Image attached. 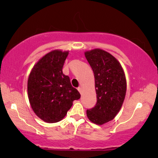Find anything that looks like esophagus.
<instances>
[{
    "mask_svg": "<svg viewBox=\"0 0 158 158\" xmlns=\"http://www.w3.org/2000/svg\"><path fill=\"white\" fill-rule=\"evenodd\" d=\"M77 90H78V91L80 92V94H82V88H81V87H78L77 88Z\"/></svg>",
    "mask_w": 158,
    "mask_h": 158,
    "instance_id": "34e87169",
    "label": "esophagus"
}]
</instances>
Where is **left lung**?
<instances>
[{"mask_svg": "<svg viewBox=\"0 0 158 158\" xmlns=\"http://www.w3.org/2000/svg\"><path fill=\"white\" fill-rule=\"evenodd\" d=\"M85 56L94 71L97 95L96 105L86 114L93 123L101 125L119 111L126 95V77L119 62L107 52L96 49Z\"/></svg>", "mask_w": 158, "mask_h": 158, "instance_id": "8db88e82", "label": "left lung"}]
</instances>
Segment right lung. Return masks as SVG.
Instances as JSON below:
<instances>
[{
	"mask_svg": "<svg viewBox=\"0 0 158 158\" xmlns=\"http://www.w3.org/2000/svg\"><path fill=\"white\" fill-rule=\"evenodd\" d=\"M68 52L55 50L44 56L28 80V96L34 113L48 123L60 122L81 94L62 73Z\"/></svg>",
	"mask_w": 158,
	"mask_h": 158,
	"instance_id": "add662e5",
	"label": "right lung"
}]
</instances>
